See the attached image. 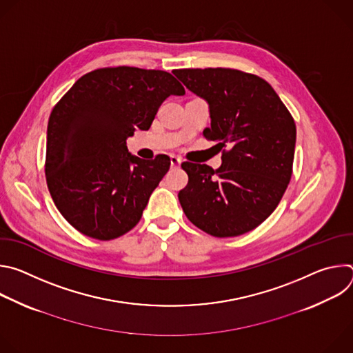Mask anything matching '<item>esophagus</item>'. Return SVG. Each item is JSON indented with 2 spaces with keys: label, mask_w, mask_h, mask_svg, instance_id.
Wrapping results in <instances>:
<instances>
[{
  "label": "esophagus",
  "mask_w": 353,
  "mask_h": 353,
  "mask_svg": "<svg viewBox=\"0 0 353 353\" xmlns=\"http://www.w3.org/2000/svg\"><path fill=\"white\" fill-rule=\"evenodd\" d=\"M170 165H172V168L180 166V165H181V159L177 158V157H174V155H172V157H170Z\"/></svg>",
  "instance_id": "1"
}]
</instances>
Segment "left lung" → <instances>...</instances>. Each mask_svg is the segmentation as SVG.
<instances>
[{
	"instance_id": "8db88e82",
	"label": "left lung",
	"mask_w": 353,
	"mask_h": 353,
	"mask_svg": "<svg viewBox=\"0 0 353 353\" xmlns=\"http://www.w3.org/2000/svg\"><path fill=\"white\" fill-rule=\"evenodd\" d=\"M174 75L208 102L211 127L204 137L222 150L216 170L181 163L188 174L179 192L185 216L215 237L256 229L275 211L290 181L293 117L272 86L257 75L232 68H185Z\"/></svg>"
}]
</instances>
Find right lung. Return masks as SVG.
<instances>
[{
	"instance_id": "1",
	"label": "right lung",
	"mask_w": 353,
	"mask_h": 353,
	"mask_svg": "<svg viewBox=\"0 0 353 353\" xmlns=\"http://www.w3.org/2000/svg\"><path fill=\"white\" fill-rule=\"evenodd\" d=\"M183 85L169 72L99 68L81 77L54 106L47 125L46 180L57 210L85 236L113 240L141 219L170 158L131 155L127 138L149 130Z\"/></svg>"
}]
</instances>
